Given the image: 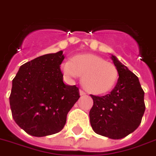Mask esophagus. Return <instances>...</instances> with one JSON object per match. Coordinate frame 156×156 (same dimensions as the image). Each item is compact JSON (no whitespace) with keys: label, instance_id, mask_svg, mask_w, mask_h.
<instances>
[{"label":"esophagus","instance_id":"obj_1","mask_svg":"<svg viewBox=\"0 0 156 156\" xmlns=\"http://www.w3.org/2000/svg\"><path fill=\"white\" fill-rule=\"evenodd\" d=\"M80 95H85V94H86V93H85L84 90H80Z\"/></svg>","mask_w":156,"mask_h":156}]
</instances>
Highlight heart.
Here are the masks:
<instances>
[{
	"label": "heart",
	"instance_id": "1",
	"mask_svg": "<svg viewBox=\"0 0 156 156\" xmlns=\"http://www.w3.org/2000/svg\"><path fill=\"white\" fill-rule=\"evenodd\" d=\"M63 74L69 79L82 76L81 83L85 90L96 94L107 93L115 85L118 73L115 66L94 54H79L61 66Z\"/></svg>",
	"mask_w": 156,
	"mask_h": 156
}]
</instances>
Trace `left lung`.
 <instances>
[{
	"mask_svg": "<svg viewBox=\"0 0 156 156\" xmlns=\"http://www.w3.org/2000/svg\"><path fill=\"white\" fill-rule=\"evenodd\" d=\"M111 58L118 70V82L108 94H91L94 105L90 121L95 133L116 140L127 136L139 127L146 106L138 77L115 56Z\"/></svg>",
	"mask_w": 156,
	"mask_h": 156,
	"instance_id": "obj_1",
	"label": "left lung"
}]
</instances>
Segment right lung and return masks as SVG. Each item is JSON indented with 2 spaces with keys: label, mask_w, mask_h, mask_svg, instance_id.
<instances>
[{
  "label": "right lung",
  "mask_w": 156,
  "mask_h": 156,
  "mask_svg": "<svg viewBox=\"0 0 156 156\" xmlns=\"http://www.w3.org/2000/svg\"><path fill=\"white\" fill-rule=\"evenodd\" d=\"M62 51L49 53L22 65L12 80L10 105L19 127L34 136L62 130L66 116L79 99V89L63 82Z\"/></svg>",
  "instance_id": "right-lung-1"
}]
</instances>
